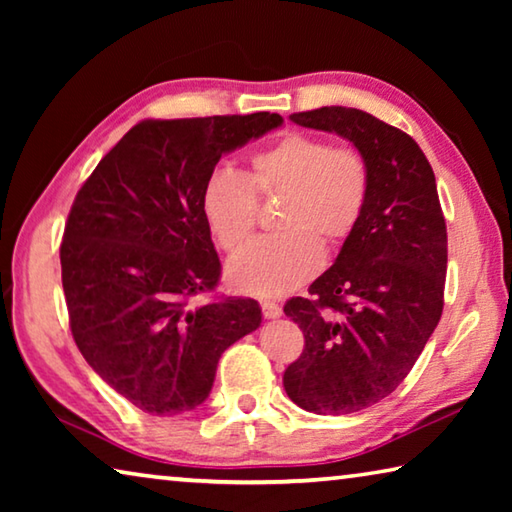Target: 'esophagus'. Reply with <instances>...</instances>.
Instances as JSON below:
<instances>
[{"instance_id": "obj_1", "label": "esophagus", "mask_w": 512, "mask_h": 512, "mask_svg": "<svg viewBox=\"0 0 512 512\" xmlns=\"http://www.w3.org/2000/svg\"><path fill=\"white\" fill-rule=\"evenodd\" d=\"M262 314H264V318H280L282 307L273 300H262Z\"/></svg>"}]
</instances>
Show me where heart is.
<instances>
[{"mask_svg":"<svg viewBox=\"0 0 512 512\" xmlns=\"http://www.w3.org/2000/svg\"><path fill=\"white\" fill-rule=\"evenodd\" d=\"M370 164L357 146L325 137L284 133L248 158L244 176L216 169L207 176L201 210L228 255L244 248L259 221V201L284 196L275 216L282 232L257 239L230 266L237 289L273 298L307 282L323 264V246H343L366 214Z\"/></svg>","mask_w":512,"mask_h":512,"instance_id":"1","label":"heart"}]
</instances>
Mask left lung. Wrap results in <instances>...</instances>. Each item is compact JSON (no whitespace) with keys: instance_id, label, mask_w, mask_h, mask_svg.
I'll use <instances>...</instances> for the list:
<instances>
[{"instance_id":"left-lung-1","label":"left lung","mask_w":512,"mask_h":512,"mask_svg":"<svg viewBox=\"0 0 512 512\" xmlns=\"http://www.w3.org/2000/svg\"><path fill=\"white\" fill-rule=\"evenodd\" d=\"M366 155L370 201L336 262L284 305L305 350L284 370L300 409L343 415L391 395L418 361L445 305L447 225L436 176L411 135L357 108L293 112Z\"/></svg>"}]
</instances>
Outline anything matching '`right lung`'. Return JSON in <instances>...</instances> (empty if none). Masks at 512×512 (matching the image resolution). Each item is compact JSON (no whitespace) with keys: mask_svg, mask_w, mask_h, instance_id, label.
Wrapping results in <instances>:
<instances>
[{"mask_svg":"<svg viewBox=\"0 0 512 512\" xmlns=\"http://www.w3.org/2000/svg\"><path fill=\"white\" fill-rule=\"evenodd\" d=\"M280 124L275 112L144 119L74 198L60 241L69 329L92 370L144 413L203 404L221 354L262 323L253 298L196 302L221 280L201 194L223 153Z\"/></svg>","mask_w":512,"mask_h":512,"instance_id":"add662e5","label":"right lung"}]
</instances>
